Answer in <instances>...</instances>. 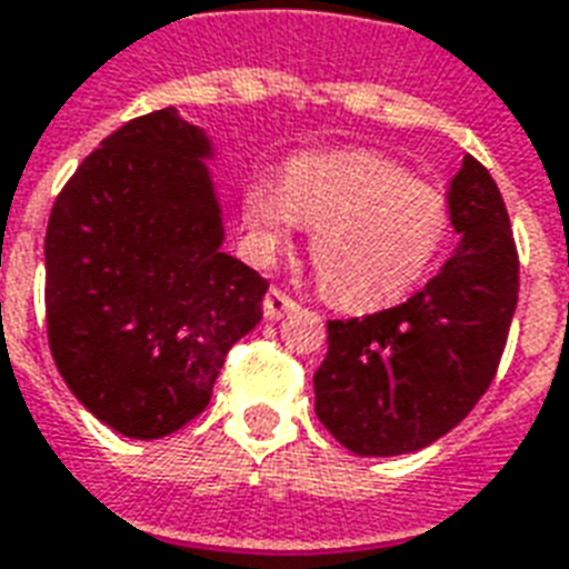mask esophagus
Wrapping results in <instances>:
<instances>
[{"label": "esophagus", "mask_w": 569, "mask_h": 569, "mask_svg": "<svg viewBox=\"0 0 569 569\" xmlns=\"http://www.w3.org/2000/svg\"><path fill=\"white\" fill-rule=\"evenodd\" d=\"M298 307V301H295L292 295L283 292L280 286H271L266 295V301H262V310H266V319H271V322H277V319H283L289 310H295Z\"/></svg>", "instance_id": "esophagus-1"}]
</instances>
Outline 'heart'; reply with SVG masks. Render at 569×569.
<instances>
[{"instance_id": "b5f03b06", "label": "heart", "mask_w": 569, "mask_h": 569, "mask_svg": "<svg viewBox=\"0 0 569 569\" xmlns=\"http://www.w3.org/2000/svg\"><path fill=\"white\" fill-rule=\"evenodd\" d=\"M241 211L266 256L310 223L319 286L352 310L409 292L453 229L448 193L376 151H313L289 160L283 179L259 172L247 181Z\"/></svg>"}]
</instances>
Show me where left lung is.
I'll list each match as a JSON object with an SVG mask.
<instances>
[{"instance_id":"8db88e82","label":"left lung","mask_w":569,"mask_h":569,"mask_svg":"<svg viewBox=\"0 0 569 569\" xmlns=\"http://www.w3.org/2000/svg\"><path fill=\"white\" fill-rule=\"evenodd\" d=\"M450 208L462 244L420 292L328 322L316 415L352 453L427 448L496 379L519 298V253L501 190L471 154L450 181Z\"/></svg>"}]
</instances>
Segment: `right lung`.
Wrapping results in <instances>:
<instances>
[{
  "label": "right lung",
  "mask_w": 569,
  "mask_h": 569,
  "mask_svg": "<svg viewBox=\"0 0 569 569\" xmlns=\"http://www.w3.org/2000/svg\"><path fill=\"white\" fill-rule=\"evenodd\" d=\"M202 154V130L172 107L130 119L77 167L47 223L50 355L73 397L128 439L197 418L262 319L268 280L220 250Z\"/></svg>",
  "instance_id": "right-lung-1"
}]
</instances>
